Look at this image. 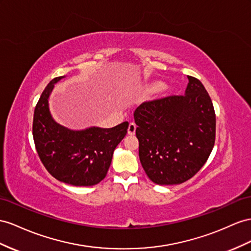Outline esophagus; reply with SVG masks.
Wrapping results in <instances>:
<instances>
[{"instance_id": "1", "label": "esophagus", "mask_w": 251, "mask_h": 251, "mask_svg": "<svg viewBox=\"0 0 251 251\" xmlns=\"http://www.w3.org/2000/svg\"><path fill=\"white\" fill-rule=\"evenodd\" d=\"M128 134H134V132H136V125H134L133 123H130L129 125H128Z\"/></svg>"}]
</instances>
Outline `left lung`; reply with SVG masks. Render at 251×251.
<instances>
[{
    "mask_svg": "<svg viewBox=\"0 0 251 251\" xmlns=\"http://www.w3.org/2000/svg\"><path fill=\"white\" fill-rule=\"evenodd\" d=\"M63 76L52 79L43 90L34 111L33 137L44 168L57 180L89 187L107 175L115 147L127 133L128 122L112 128L99 124L82 130H72L54 121L49 98Z\"/></svg>",
    "mask_w": 251,
    "mask_h": 251,
    "instance_id": "1",
    "label": "left lung"
}]
</instances>
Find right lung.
<instances>
[{
  "label": "right lung",
  "mask_w": 251,
  "mask_h": 251,
  "mask_svg": "<svg viewBox=\"0 0 251 251\" xmlns=\"http://www.w3.org/2000/svg\"><path fill=\"white\" fill-rule=\"evenodd\" d=\"M188 78L184 94L145 101L133 114L141 164L157 184L189 180L214 146L213 104L201 80Z\"/></svg>",
  "instance_id": "add662e5"
}]
</instances>
